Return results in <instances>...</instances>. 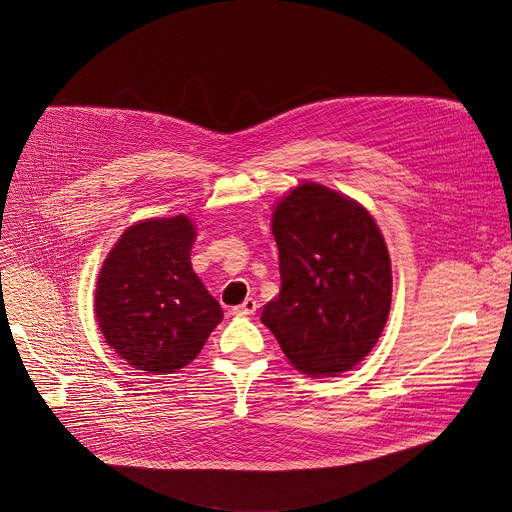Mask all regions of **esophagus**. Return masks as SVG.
<instances>
[{"instance_id":"1","label":"esophagus","mask_w":512,"mask_h":512,"mask_svg":"<svg viewBox=\"0 0 512 512\" xmlns=\"http://www.w3.org/2000/svg\"><path fill=\"white\" fill-rule=\"evenodd\" d=\"M257 309H259V302H257L255 298H247L243 304L234 306V309H232L230 313L236 315V317H251V315L257 313Z\"/></svg>"}]
</instances>
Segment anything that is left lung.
Wrapping results in <instances>:
<instances>
[{
  "label": "left lung",
  "mask_w": 512,
  "mask_h": 512,
  "mask_svg": "<svg viewBox=\"0 0 512 512\" xmlns=\"http://www.w3.org/2000/svg\"><path fill=\"white\" fill-rule=\"evenodd\" d=\"M280 294L261 323L288 362L309 377H337L377 346L391 311V257L372 214L356 199L300 181L271 212Z\"/></svg>",
  "instance_id": "1"
}]
</instances>
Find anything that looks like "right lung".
I'll return each instance as SVG.
<instances>
[{
	"label": "right lung",
	"mask_w": 512,
	"mask_h": 512,
	"mask_svg": "<svg viewBox=\"0 0 512 512\" xmlns=\"http://www.w3.org/2000/svg\"><path fill=\"white\" fill-rule=\"evenodd\" d=\"M189 216L131 224L102 263L94 315L105 342L129 366L168 374L187 366L224 313L191 265Z\"/></svg>",
	"instance_id": "right-lung-1"
}]
</instances>
